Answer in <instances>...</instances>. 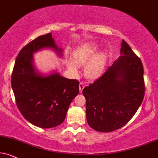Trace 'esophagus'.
Wrapping results in <instances>:
<instances>
[{"label": "esophagus", "instance_id": "34e87169", "mask_svg": "<svg viewBox=\"0 0 158 158\" xmlns=\"http://www.w3.org/2000/svg\"><path fill=\"white\" fill-rule=\"evenodd\" d=\"M85 83H82V82H81L80 83V84H79V89H80V92H82V91H83V89H84V87H85Z\"/></svg>", "mask_w": 158, "mask_h": 158}]
</instances>
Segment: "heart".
<instances>
[{"label":"heart","instance_id":"heart-1","mask_svg":"<svg viewBox=\"0 0 158 158\" xmlns=\"http://www.w3.org/2000/svg\"><path fill=\"white\" fill-rule=\"evenodd\" d=\"M99 46L95 43H85L77 47L73 51V61L67 58V63L69 69L73 73H77V65H84L85 75L89 80L98 78L104 72L108 53L106 51L99 52Z\"/></svg>","mask_w":158,"mask_h":158}]
</instances>
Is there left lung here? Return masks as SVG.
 <instances>
[{
	"label": "left lung",
	"instance_id": "obj_1",
	"mask_svg": "<svg viewBox=\"0 0 158 158\" xmlns=\"http://www.w3.org/2000/svg\"><path fill=\"white\" fill-rule=\"evenodd\" d=\"M120 54L106 73L83 90L87 122L91 128L102 133L114 131L125 125L144 97L141 59L124 40Z\"/></svg>",
	"mask_w": 158,
	"mask_h": 158
}]
</instances>
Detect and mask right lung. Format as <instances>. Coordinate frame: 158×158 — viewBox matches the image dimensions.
Instances as JSON below:
<instances>
[{
    "label": "right lung",
    "mask_w": 158,
    "mask_h": 158,
    "mask_svg": "<svg viewBox=\"0 0 158 158\" xmlns=\"http://www.w3.org/2000/svg\"><path fill=\"white\" fill-rule=\"evenodd\" d=\"M51 48L62 56L51 33L42 35L26 44L15 60L11 87L17 108L30 123L41 128H51L65 119L70 103L79 93L77 80L66 78L59 73L44 76L34 65V53Z\"/></svg>",
    "instance_id": "right-lung-1"
}]
</instances>
